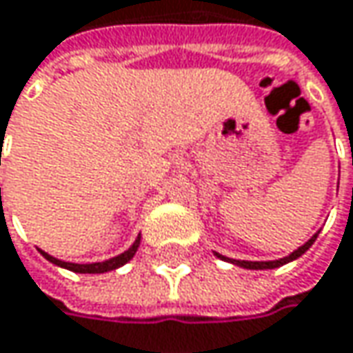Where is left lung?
Returning a JSON list of instances; mask_svg holds the SVG:
<instances>
[{
	"mask_svg": "<svg viewBox=\"0 0 353 353\" xmlns=\"http://www.w3.org/2000/svg\"><path fill=\"white\" fill-rule=\"evenodd\" d=\"M317 234L319 232H315L309 241L305 242L303 246H299L297 250H293L289 256H285V259H279V261H234V259H226V256H222V254H218L216 252V256H220L222 261H228V263H234V265H239V267H244V269H254V271H261V269H276V267H283V265H287V263H291V261H295V259H299L301 254H303L305 250L315 242L317 239Z\"/></svg>",
	"mask_w": 353,
	"mask_h": 353,
	"instance_id": "1",
	"label": "left lung"
}]
</instances>
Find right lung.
I'll use <instances>...</instances> for the list:
<instances>
[{"label": "right lung", "instance_id": "obj_1", "mask_svg": "<svg viewBox=\"0 0 353 353\" xmlns=\"http://www.w3.org/2000/svg\"><path fill=\"white\" fill-rule=\"evenodd\" d=\"M139 241H141V236H137V241L131 244V248H129V250H125L123 254H119V256H114V259H109V261H105V263H90V265L64 263V261H60V259H54V256H50L48 252H44V250H40V252H42V256H44L46 261L54 263V265H58V267H62V269H68V271H74V272H92V274H94V272L114 271V269L123 267L125 263H129V261L133 259V254L137 252V248H139Z\"/></svg>", "mask_w": 353, "mask_h": 353}]
</instances>
